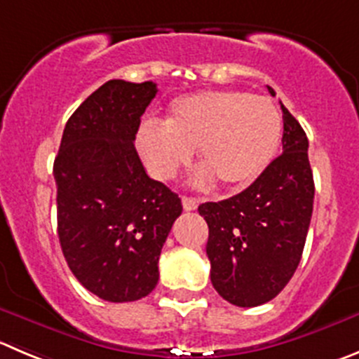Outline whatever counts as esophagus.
<instances>
[{"mask_svg":"<svg viewBox=\"0 0 359 359\" xmlns=\"http://www.w3.org/2000/svg\"><path fill=\"white\" fill-rule=\"evenodd\" d=\"M182 203H183V210L185 211H194V210H197V199H194V197H187V196H183L182 197Z\"/></svg>","mask_w":359,"mask_h":359,"instance_id":"1","label":"esophagus"}]
</instances>
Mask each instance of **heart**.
Instances as JSON below:
<instances>
[{
	"label": "heart",
	"mask_w": 359,
	"mask_h": 359,
	"mask_svg": "<svg viewBox=\"0 0 359 359\" xmlns=\"http://www.w3.org/2000/svg\"><path fill=\"white\" fill-rule=\"evenodd\" d=\"M282 116L269 98L220 90L180 97L162 123L146 121L137 149L149 172L170 180L197 149L199 163L225 189L257 180L275 158Z\"/></svg>",
	"instance_id": "b5f03b06"
}]
</instances>
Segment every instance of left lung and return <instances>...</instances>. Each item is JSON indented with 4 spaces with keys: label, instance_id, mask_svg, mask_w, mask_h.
<instances>
[{
    "label": "left lung",
    "instance_id": "1",
    "mask_svg": "<svg viewBox=\"0 0 359 359\" xmlns=\"http://www.w3.org/2000/svg\"><path fill=\"white\" fill-rule=\"evenodd\" d=\"M269 93L275 97L273 88ZM284 151L248 189L218 203H204L206 254L211 284L225 302L257 306L287 285L302 261L313 210L309 139L294 116L280 104Z\"/></svg>",
    "mask_w": 359,
    "mask_h": 359
}]
</instances>
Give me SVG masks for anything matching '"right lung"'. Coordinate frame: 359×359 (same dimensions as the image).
<instances>
[{
    "instance_id": "1",
    "label": "right lung",
    "mask_w": 359,
    "mask_h": 359,
    "mask_svg": "<svg viewBox=\"0 0 359 359\" xmlns=\"http://www.w3.org/2000/svg\"><path fill=\"white\" fill-rule=\"evenodd\" d=\"M156 91L151 81H107L70 116L54 160L61 250L75 278L105 302H137L155 289L160 252L183 211L134 146Z\"/></svg>"
}]
</instances>
